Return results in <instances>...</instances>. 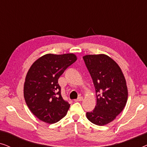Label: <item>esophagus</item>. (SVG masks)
I'll use <instances>...</instances> for the list:
<instances>
[{
  "instance_id": "34e87169",
  "label": "esophagus",
  "mask_w": 147,
  "mask_h": 147,
  "mask_svg": "<svg viewBox=\"0 0 147 147\" xmlns=\"http://www.w3.org/2000/svg\"><path fill=\"white\" fill-rule=\"evenodd\" d=\"M82 100H83V98H82V97H79V98H78V99L75 100V102H81V101H82Z\"/></svg>"
}]
</instances>
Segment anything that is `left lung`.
I'll list each match as a JSON object with an SVG mask.
<instances>
[{"label": "left lung", "mask_w": 147, "mask_h": 147, "mask_svg": "<svg viewBox=\"0 0 147 147\" xmlns=\"http://www.w3.org/2000/svg\"><path fill=\"white\" fill-rule=\"evenodd\" d=\"M96 89V105L86 117L98 126H104L115 119L125 107L128 88L122 69L105 54L83 57Z\"/></svg>", "instance_id": "obj_1"}]
</instances>
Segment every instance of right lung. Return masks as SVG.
Masks as SVG:
<instances>
[{
  "instance_id": "add662e5",
  "label": "right lung",
  "mask_w": 147,
  "mask_h": 147,
  "mask_svg": "<svg viewBox=\"0 0 147 147\" xmlns=\"http://www.w3.org/2000/svg\"><path fill=\"white\" fill-rule=\"evenodd\" d=\"M76 60L74 53H47L30 67L24 83V98L38 119L51 124L67 114L70 104L62 98L58 79Z\"/></svg>"
}]
</instances>
